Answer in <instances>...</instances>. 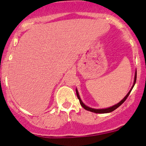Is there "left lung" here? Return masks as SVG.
Masks as SVG:
<instances>
[{
    "label": "left lung",
    "instance_id": "8db88e82",
    "mask_svg": "<svg viewBox=\"0 0 146 146\" xmlns=\"http://www.w3.org/2000/svg\"><path fill=\"white\" fill-rule=\"evenodd\" d=\"M136 80H137V71H135V78H134V83H133V85H132V88H130V90H129V92L128 93V94H127L123 98V100H121V101H120L119 103H117V104L111 107H108V108H100V109H95V108H90V107H88L86 105H85L83 103V102L82 101L81 98H80V95H79V93H78V89L76 88V93H77V96H78V98L79 99V100H80V104H81L82 106L84 108L85 110H88V111H90V112H93V113H111L112 111H113V110H115V109H117L118 107H119L120 106H121L122 104L125 101V100H126L127 98L128 97V95H130V92H131V90H132V88H133L134 86H135V83H136Z\"/></svg>",
    "mask_w": 146,
    "mask_h": 146
}]
</instances>
